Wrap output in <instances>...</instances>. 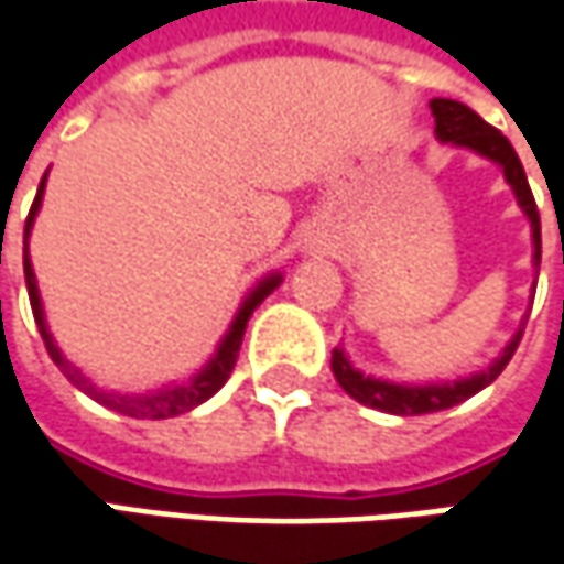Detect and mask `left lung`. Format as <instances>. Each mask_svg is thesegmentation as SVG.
<instances>
[{
    "label": "left lung",
    "instance_id": "obj_1",
    "mask_svg": "<svg viewBox=\"0 0 564 564\" xmlns=\"http://www.w3.org/2000/svg\"><path fill=\"white\" fill-rule=\"evenodd\" d=\"M432 116H435V135L438 141H448L457 148H467V151H477L479 158L499 163L505 173V183L514 188V198L530 220V234H533V264H540V210L533 202V192L524 176V166L514 154L511 141L492 129L489 122H482L477 112L457 100H445V97H435L432 104ZM521 334L524 328H518V334L508 340L502 354L492 359V366H486L482 372H474L467 379L457 381H429V384H394V381L372 379V376H362L359 369L350 366L347 354L337 347L330 354V372L337 384L359 401V404L372 406V410H384V413H394V416H420V413H438V410H448V406L464 404L467 398H474L477 391H482L486 384L502 376V369L508 366V359L514 356L518 344H521Z\"/></svg>",
    "mask_w": 564,
    "mask_h": 564
}]
</instances>
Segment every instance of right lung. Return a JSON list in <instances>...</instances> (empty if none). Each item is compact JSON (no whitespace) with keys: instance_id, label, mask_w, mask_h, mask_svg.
<instances>
[{"instance_id":"add662e5","label":"right lung","mask_w":564,"mask_h":564,"mask_svg":"<svg viewBox=\"0 0 564 564\" xmlns=\"http://www.w3.org/2000/svg\"><path fill=\"white\" fill-rule=\"evenodd\" d=\"M43 185H46V176L40 180L37 198H34L31 214H28V224H24V281H28V296H31V308H34V322H37L40 337H43V344H46V354L53 356V362L62 369V376L72 381L75 388H82L87 398H94L97 404L110 406V410H116V413H126V416H135V420H170V416L188 413L192 406L205 404L208 398H214V394L224 388V381L230 379V372H234L236 356H239V347H242V334H246V325H249L252 312L264 303V296H268V293H274V290L281 286L283 281L281 274L264 278V281L258 283L256 290L246 296V303H242L239 312H236L234 325H230V330L224 334V340H220L217 354L210 356V362L202 369V372H198V376H195V379L180 381V384H166V388L148 391V394H119V391H104V388H97L90 379H85V376H82V369H75V366L62 356V350L56 347V340H53V334H50V328H46V318H43L37 278H34V268H31V258H28V236H31L34 217H37L40 202H43Z\"/></svg>"}]
</instances>
